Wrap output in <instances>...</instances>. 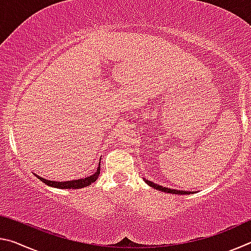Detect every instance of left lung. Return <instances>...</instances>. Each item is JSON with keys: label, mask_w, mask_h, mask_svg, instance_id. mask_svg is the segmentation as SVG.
<instances>
[{"label": "left lung", "mask_w": 251, "mask_h": 251, "mask_svg": "<svg viewBox=\"0 0 251 251\" xmlns=\"http://www.w3.org/2000/svg\"><path fill=\"white\" fill-rule=\"evenodd\" d=\"M147 185H150L152 188H155L157 190H160V192H164V193H168V194H175V195H189L192 194V192H184V190H176V189H171V188H167V187H163L160 185H157L155 182H152L148 179H144Z\"/></svg>", "instance_id": "left-lung-1"}]
</instances>
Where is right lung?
Masks as SVG:
<instances>
[{
	"label": "right lung",
	"instance_id": "1",
	"mask_svg": "<svg viewBox=\"0 0 251 251\" xmlns=\"http://www.w3.org/2000/svg\"><path fill=\"white\" fill-rule=\"evenodd\" d=\"M100 172V165H99V168H97V172L95 174H93L90 177L86 178H80V179H75V180H67V181H53V180H49L45 179V178H42L40 176L35 175L36 177H39L40 179L44 182V184L49 185L50 187H55V188H61V189H79L83 188V187L90 186L92 182L96 181L97 178H99Z\"/></svg>",
	"mask_w": 251,
	"mask_h": 251
}]
</instances>
